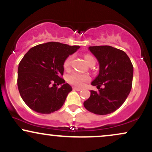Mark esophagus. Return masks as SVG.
I'll return each mask as SVG.
<instances>
[{"instance_id": "1", "label": "esophagus", "mask_w": 152, "mask_h": 152, "mask_svg": "<svg viewBox=\"0 0 152 152\" xmlns=\"http://www.w3.org/2000/svg\"><path fill=\"white\" fill-rule=\"evenodd\" d=\"M73 88H74V90H76V91H81V90H82L81 88H78V87H76V86H74V87H73Z\"/></svg>"}]
</instances>
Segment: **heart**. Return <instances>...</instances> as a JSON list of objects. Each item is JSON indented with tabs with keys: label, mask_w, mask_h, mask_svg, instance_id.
Returning a JSON list of instances; mask_svg holds the SVG:
<instances>
[{
	"label": "heart",
	"mask_w": 152,
	"mask_h": 152,
	"mask_svg": "<svg viewBox=\"0 0 152 152\" xmlns=\"http://www.w3.org/2000/svg\"><path fill=\"white\" fill-rule=\"evenodd\" d=\"M84 59L86 61V62L88 64H89L91 62L94 61L95 62V60H94V57L91 56V55H88V54H86L85 55ZM71 61H72V56H69V57L66 58V60L64 61V67L65 69H69V67H70ZM90 80V76H88V75L86 74H78V73H73L69 75L67 77V81L69 83H70L71 84L74 85V86H82L83 84H84L85 82L89 81Z\"/></svg>",
	"instance_id": "b5f03b06"
}]
</instances>
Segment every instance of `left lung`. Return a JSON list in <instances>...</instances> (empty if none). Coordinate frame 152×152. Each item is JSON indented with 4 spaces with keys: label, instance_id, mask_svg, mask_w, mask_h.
I'll return each instance as SVG.
<instances>
[{
    "label": "left lung",
    "instance_id": "left-lung-1",
    "mask_svg": "<svg viewBox=\"0 0 152 152\" xmlns=\"http://www.w3.org/2000/svg\"><path fill=\"white\" fill-rule=\"evenodd\" d=\"M88 50L99 64V75L91 82L99 91H91L90 97L83 106L95 114H111L124 104L130 93L133 65L124 51L112 46H89Z\"/></svg>",
    "mask_w": 152,
    "mask_h": 152
}]
</instances>
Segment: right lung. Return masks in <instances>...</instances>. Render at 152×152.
I'll return each instance as SVG.
<instances>
[{
	"mask_svg": "<svg viewBox=\"0 0 152 152\" xmlns=\"http://www.w3.org/2000/svg\"><path fill=\"white\" fill-rule=\"evenodd\" d=\"M80 48L48 42L31 48L19 63L18 88L20 96L33 111L50 114L58 111L72 91L61 78L64 62ZM61 85L60 88L57 86Z\"/></svg>",
	"mask_w": 152,
	"mask_h": 152,
	"instance_id": "obj_1",
	"label": "right lung"
}]
</instances>
